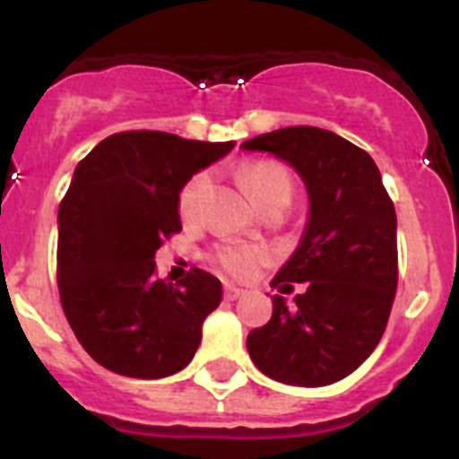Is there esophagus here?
<instances>
[{"instance_id": "obj_1", "label": "esophagus", "mask_w": 459, "mask_h": 459, "mask_svg": "<svg viewBox=\"0 0 459 459\" xmlns=\"http://www.w3.org/2000/svg\"><path fill=\"white\" fill-rule=\"evenodd\" d=\"M243 294H246V290H238V287H234V285H227L225 287V299H227V301H237V299H241Z\"/></svg>"}]
</instances>
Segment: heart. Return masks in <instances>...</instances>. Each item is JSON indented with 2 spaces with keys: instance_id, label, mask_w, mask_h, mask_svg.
I'll return each instance as SVG.
<instances>
[{
  "instance_id": "b5f03b06",
  "label": "heart",
  "mask_w": 459,
  "mask_h": 459,
  "mask_svg": "<svg viewBox=\"0 0 459 459\" xmlns=\"http://www.w3.org/2000/svg\"><path fill=\"white\" fill-rule=\"evenodd\" d=\"M241 181L257 204V209L271 204V202H291V177L285 165L275 163V160H257L243 168ZM211 177L206 172L195 174L193 179L184 186L179 195V213L184 221H195L200 216L202 200H204L206 190H209ZM264 259V253L257 248H246V246H227L218 253V262L227 273L246 278L253 273L255 266Z\"/></svg>"
}]
</instances>
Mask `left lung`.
I'll use <instances>...</instances> for the list:
<instances>
[{"label":"left lung","mask_w":459,"mask_h":459,"mask_svg":"<svg viewBox=\"0 0 459 459\" xmlns=\"http://www.w3.org/2000/svg\"><path fill=\"white\" fill-rule=\"evenodd\" d=\"M290 165L307 190L301 241L271 287L269 324L250 331L246 347L266 377L290 386H328L379 344L397 290V221L379 168L350 140L315 126H290L243 142Z\"/></svg>","instance_id":"left-lung-1"}]
</instances>
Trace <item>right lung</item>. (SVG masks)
I'll return each instance as SVG.
<instances>
[{"instance_id":"add662e5","label":"right lung","mask_w":459,"mask_h":459,"mask_svg":"<svg viewBox=\"0 0 459 459\" xmlns=\"http://www.w3.org/2000/svg\"><path fill=\"white\" fill-rule=\"evenodd\" d=\"M232 149L172 133H117L73 172L56 216V282L73 333L108 370L160 379L193 360L202 324L221 306V280L193 269L179 285L163 282L153 257L181 232L184 186Z\"/></svg>"}]
</instances>
